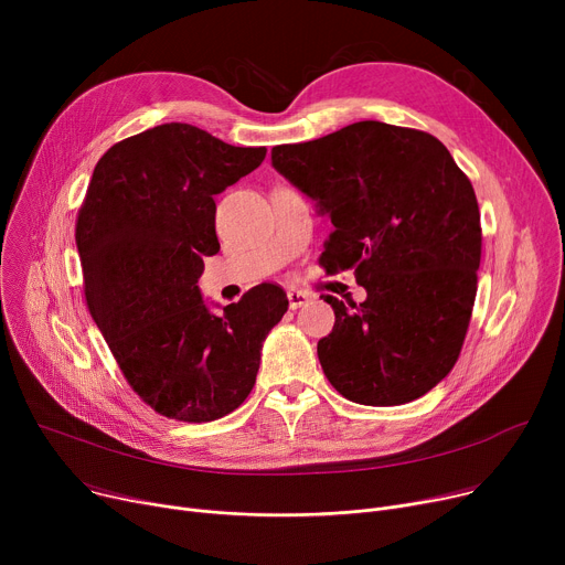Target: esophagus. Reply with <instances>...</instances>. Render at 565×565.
<instances>
[{
  "instance_id": "34e87169",
  "label": "esophagus",
  "mask_w": 565,
  "mask_h": 565,
  "mask_svg": "<svg viewBox=\"0 0 565 565\" xmlns=\"http://www.w3.org/2000/svg\"><path fill=\"white\" fill-rule=\"evenodd\" d=\"M309 302V295L305 292V290H288V307L290 309H300V307H305Z\"/></svg>"
}]
</instances>
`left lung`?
<instances>
[{
	"mask_svg": "<svg viewBox=\"0 0 565 565\" xmlns=\"http://www.w3.org/2000/svg\"><path fill=\"white\" fill-rule=\"evenodd\" d=\"M273 164L318 201L334 233L318 263L354 270L366 300L334 309L318 341L332 387L360 405H403L460 358L477 298L481 213L469 178L437 137L360 121L273 148Z\"/></svg>",
	"mask_w": 565,
	"mask_h": 565,
	"instance_id": "1",
	"label": "left lung"
}]
</instances>
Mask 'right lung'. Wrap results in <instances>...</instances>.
Returning <instances> with one entry per match:
<instances>
[{"instance_id": "right-lung-1", "label": "right lung", "mask_w": 565, "mask_h": 565, "mask_svg": "<svg viewBox=\"0 0 565 565\" xmlns=\"http://www.w3.org/2000/svg\"><path fill=\"white\" fill-rule=\"evenodd\" d=\"M265 146H231L190 124H164L114 143L77 213L84 298L132 392L158 414L205 424L249 396L260 345L288 298L249 288L222 316L199 292L215 256V194L252 173Z\"/></svg>"}]
</instances>
